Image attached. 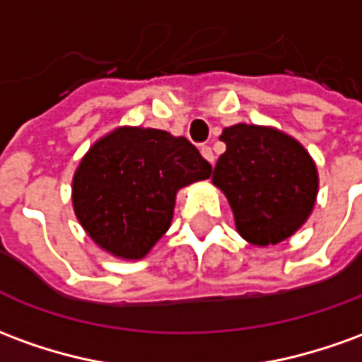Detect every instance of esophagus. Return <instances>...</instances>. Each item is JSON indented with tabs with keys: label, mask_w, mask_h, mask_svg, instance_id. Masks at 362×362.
<instances>
[{
	"label": "esophagus",
	"mask_w": 362,
	"mask_h": 362,
	"mask_svg": "<svg viewBox=\"0 0 362 362\" xmlns=\"http://www.w3.org/2000/svg\"><path fill=\"white\" fill-rule=\"evenodd\" d=\"M199 151H202V155H204V158H206L207 163H209V164L216 163V156H214V151H211L209 146H202Z\"/></svg>",
	"instance_id": "1"
}]
</instances>
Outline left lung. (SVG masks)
Segmentation results:
<instances>
[{"mask_svg":"<svg viewBox=\"0 0 362 362\" xmlns=\"http://www.w3.org/2000/svg\"><path fill=\"white\" fill-rule=\"evenodd\" d=\"M227 146L214 168V184L233 209L245 241L269 247L294 235L317 196V168L304 146L282 131L239 123L225 127Z\"/></svg>","mask_w":362,"mask_h":362,"instance_id":"left-lung-1","label":"left lung"}]
</instances>
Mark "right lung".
<instances>
[{
	"label": "right lung",
	"instance_id": "right-lung-1",
	"mask_svg": "<svg viewBox=\"0 0 362 362\" xmlns=\"http://www.w3.org/2000/svg\"><path fill=\"white\" fill-rule=\"evenodd\" d=\"M209 174L211 164L188 139L119 127L93 143L78 166L74 214L103 251L143 259L170 227L176 192Z\"/></svg>",
	"mask_w": 362,
	"mask_h": 362
}]
</instances>
